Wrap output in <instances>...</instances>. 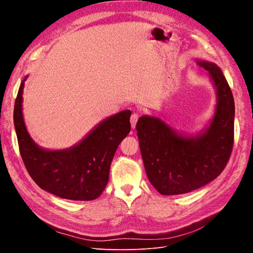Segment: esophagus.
<instances>
[{"mask_svg": "<svg viewBox=\"0 0 253 253\" xmlns=\"http://www.w3.org/2000/svg\"><path fill=\"white\" fill-rule=\"evenodd\" d=\"M138 118H139L138 113H133L132 114L131 119H129V120H131V126H132L133 128L136 126V124H137V121H138Z\"/></svg>", "mask_w": 253, "mask_h": 253, "instance_id": "1", "label": "esophagus"}]
</instances>
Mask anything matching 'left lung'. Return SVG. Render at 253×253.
<instances>
[{"instance_id": "8db88e82", "label": "left lung", "mask_w": 253, "mask_h": 253, "mask_svg": "<svg viewBox=\"0 0 253 253\" xmlns=\"http://www.w3.org/2000/svg\"><path fill=\"white\" fill-rule=\"evenodd\" d=\"M197 64L209 72L217 96L215 114L204 133L181 135L150 116H141L136 125L145 173L163 195L204 187L223 172L232 152L235 109L231 88L216 64L207 61Z\"/></svg>"}]
</instances>
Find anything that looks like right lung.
Returning <instances> with one entry per match:
<instances>
[{"mask_svg": "<svg viewBox=\"0 0 253 253\" xmlns=\"http://www.w3.org/2000/svg\"><path fill=\"white\" fill-rule=\"evenodd\" d=\"M22 81L14 102L13 124L20 154L35 182L61 198L93 201L109 181L110 167L119 143L131 131V111H122L101 121L85 138L66 150H44L29 136L22 114Z\"/></svg>", "mask_w": 253, "mask_h": 253, "instance_id": "right-lung-1", "label": "right lung"}]
</instances>
